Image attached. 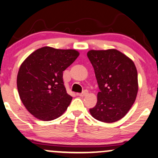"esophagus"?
<instances>
[{
	"mask_svg": "<svg viewBox=\"0 0 158 158\" xmlns=\"http://www.w3.org/2000/svg\"><path fill=\"white\" fill-rule=\"evenodd\" d=\"M87 93H88V91H87V90H85L84 91H83L82 93H81V94H78L77 95H78V96H81V97H83V96H86V95L87 94Z\"/></svg>",
	"mask_w": 158,
	"mask_h": 158,
	"instance_id": "34e87169",
	"label": "esophagus"
}]
</instances>
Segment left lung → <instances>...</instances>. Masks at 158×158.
Returning <instances> with one entry per match:
<instances>
[{"mask_svg":"<svg viewBox=\"0 0 158 158\" xmlns=\"http://www.w3.org/2000/svg\"><path fill=\"white\" fill-rule=\"evenodd\" d=\"M87 57L94 68L100 91L90 113L96 120L113 123L128 113L138 90V72L132 60L116 49L90 50Z\"/></svg>","mask_w":158,"mask_h":158,"instance_id":"1","label":"left lung"}]
</instances>
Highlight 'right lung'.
Returning a JSON list of instances; mask_svg holds the SVG:
<instances>
[{
  "label": "right lung",
  "mask_w": 158,
  "mask_h": 158,
  "mask_svg": "<svg viewBox=\"0 0 158 158\" xmlns=\"http://www.w3.org/2000/svg\"><path fill=\"white\" fill-rule=\"evenodd\" d=\"M79 53L73 49L45 46L23 61L17 77L19 96L25 107L41 121H51L64 113L72 97L67 94L63 71Z\"/></svg>",
  "instance_id": "right-lung-1"
}]
</instances>
